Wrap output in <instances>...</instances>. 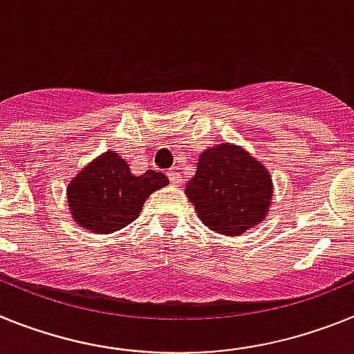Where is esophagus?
<instances>
[{
    "mask_svg": "<svg viewBox=\"0 0 354 354\" xmlns=\"http://www.w3.org/2000/svg\"><path fill=\"white\" fill-rule=\"evenodd\" d=\"M167 176H169V180H171V183H173V185L178 187L181 183V174L176 173V171H167Z\"/></svg>",
    "mask_w": 354,
    "mask_h": 354,
    "instance_id": "esophagus-1",
    "label": "esophagus"
}]
</instances>
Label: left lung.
<instances>
[{"instance_id": "1", "label": "left lung", "mask_w": 354, "mask_h": 354, "mask_svg": "<svg viewBox=\"0 0 354 354\" xmlns=\"http://www.w3.org/2000/svg\"><path fill=\"white\" fill-rule=\"evenodd\" d=\"M205 226L236 236L266 219L272 199V180L250 153L224 142L199 155L198 171L185 187Z\"/></svg>"}]
</instances>
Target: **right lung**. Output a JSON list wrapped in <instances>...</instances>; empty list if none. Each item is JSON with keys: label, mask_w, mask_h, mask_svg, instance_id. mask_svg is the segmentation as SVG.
<instances>
[{"label": "right lung", "mask_w": 354, "mask_h": 354, "mask_svg": "<svg viewBox=\"0 0 354 354\" xmlns=\"http://www.w3.org/2000/svg\"><path fill=\"white\" fill-rule=\"evenodd\" d=\"M169 183L164 173L146 171L133 176L115 151H106L85 165L67 187L73 219L92 233H112L139 217L155 190Z\"/></svg>", "instance_id": "right-lung-1"}]
</instances>
